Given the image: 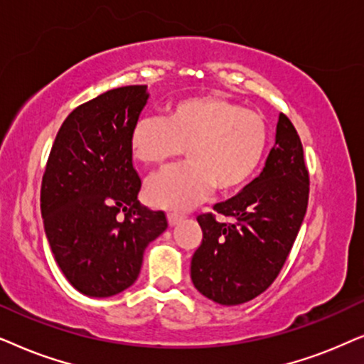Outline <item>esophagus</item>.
<instances>
[{"instance_id":"obj_1","label":"esophagus","mask_w":364,"mask_h":364,"mask_svg":"<svg viewBox=\"0 0 364 364\" xmlns=\"http://www.w3.org/2000/svg\"><path fill=\"white\" fill-rule=\"evenodd\" d=\"M183 220V215H178V213H168V223L169 226H174L178 225L179 221Z\"/></svg>"}]
</instances>
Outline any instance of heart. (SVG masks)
Returning a JSON list of instances; mask_svg holds the SVG:
<instances>
[{
  "instance_id": "heart-1",
  "label": "heart",
  "mask_w": 364,
  "mask_h": 364,
  "mask_svg": "<svg viewBox=\"0 0 364 364\" xmlns=\"http://www.w3.org/2000/svg\"><path fill=\"white\" fill-rule=\"evenodd\" d=\"M268 141L263 114L210 95L169 105L166 118L138 119L129 133V151L144 166H163L185 149L188 163L154 176L146 198L153 206L186 211L211 188L226 195L248 185Z\"/></svg>"
}]
</instances>
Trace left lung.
<instances>
[{
    "mask_svg": "<svg viewBox=\"0 0 364 364\" xmlns=\"http://www.w3.org/2000/svg\"><path fill=\"white\" fill-rule=\"evenodd\" d=\"M309 174L303 144L287 114L263 171L213 213L196 218L203 241L191 259V281L203 296L235 306L266 291L287 263L306 215Z\"/></svg>",
    "mask_w": 364,
    "mask_h": 364,
    "instance_id": "left-lung-1",
    "label": "left lung"
}]
</instances>
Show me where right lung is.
Segmentation results:
<instances>
[{"label":"right lung","mask_w":364,"mask_h":364,"mask_svg":"<svg viewBox=\"0 0 364 364\" xmlns=\"http://www.w3.org/2000/svg\"><path fill=\"white\" fill-rule=\"evenodd\" d=\"M146 86H121L73 109L53 143L41 183V216L63 274L77 291L114 296L136 281L146 246L168 228L138 201L129 133Z\"/></svg>","instance_id":"obj_1"}]
</instances>
